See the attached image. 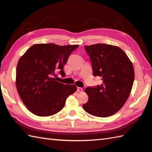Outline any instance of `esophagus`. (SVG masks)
Wrapping results in <instances>:
<instances>
[{"instance_id": "esophagus-1", "label": "esophagus", "mask_w": 152, "mask_h": 152, "mask_svg": "<svg viewBox=\"0 0 152 152\" xmlns=\"http://www.w3.org/2000/svg\"><path fill=\"white\" fill-rule=\"evenodd\" d=\"M77 91H78V92H82L83 91V88H80V87H78V88H77Z\"/></svg>"}]
</instances>
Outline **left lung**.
<instances>
[{"label":"left lung","mask_w":152,"mask_h":152,"mask_svg":"<svg viewBox=\"0 0 152 152\" xmlns=\"http://www.w3.org/2000/svg\"><path fill=\"white\" fill-rule=\"evenodd\" d=\"M84 48L93 75L101 77L102 83L86 89L89 100L83 108L96 117H108L123 107L130 95L134 80L133 64L119 47L96 44Z\"/></svg>","instance_id":"left-lung-1"}]
</instances>
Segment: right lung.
Listing matches in <instances>:
<instances>
[{
    "label": "right lung",
    "mask_w": 152,
    "mask_h": 152,
    "mask_svg": "<svg viewBox=\"0 0 152 152\" xmlns=\"http://www.w3.org/2000/svg\"><path fill=\"white\" fill-rule=\"evenodd\" d=\"M78 45L32 46L19 59L16 69V87L28 110L38 116H50L63 109L68 96L76 91L74 85L57 81L56 73L66 75L64 65Z\"/></svg>",
    "instance_id": "right-lung-1"
}]
</instances>
